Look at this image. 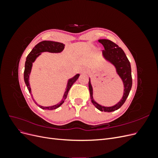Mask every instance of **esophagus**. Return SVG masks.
Wrapping results in <instances>:
<instances>
[{"instance_id": "1", "label": "esophagus", "mask_w": 158, "mask_h": 158, "mask_svg": "<svg viewBox=\"0 0 158 158\" xmlns=\"http://www.w3.org/2000/svg\"><path fill=\"white\" fill-rule=\"evenodd\" d=\"M88 71V70L86 69H81V72H82V73H86V72Z\"/></svg>"}]
</instances>
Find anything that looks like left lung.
<instances>
[{
	"label": "left lung",
	"instance_id": "8db88e82",
	"mask_svg": "<svg viewBox=\"0 0 158 158\" xmlns=\"http://www.w3.org/2000/svg\"><path fill=\"white\" fill-rule=\"evenodd\" d=\"M98 41L103 45L105 50L102 51V56L106 61L111 63L115 69L116 73L121 79L123 84V95L115 105L112 106H104L98 103L94 99V90L91 79L89 78V90L90 99L94 106L99 111L112 112L120 108L128 98L132 88V80L131 74V63L127 57L125 52L117 44L109 40H99Z\"/></svg>",
	"mask_w": 158,
	"mask_h": 158
}]
</instances>
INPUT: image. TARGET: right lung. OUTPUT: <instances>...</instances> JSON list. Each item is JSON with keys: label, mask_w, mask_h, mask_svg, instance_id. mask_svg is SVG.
<instances>
[{"label": "right lung", "mask_w": 158, "mask_h": 158, "mask_svg": "<svg viewBox=\"0 0 158 158\" xmlns=\"http://www.w3.org/2000/svg\"><path fill=\"white\" fill-rule=\"evenodd\" d=\"M65 45L63 44H61L59 42H55L52 41H43L39 44H37L33 49L31 50V51L30 52L29 55H27L26 60L25 63V69L24 73H23V78H24V82L27 88V89L29 90V92L31 94V97L33 98V100L35 102V103L42 109H46V110H53L56 108L59 107L64 102V100L67 98V95L69 93V91L70 90V88L73 84L76 82L77 79L79 78L80 74H76L73 78H69L68 80L67 84H66V87L64 91V95L63 96V98L60 101L55 105L51 106H40L37 102H35V99L33 98V95L31 94V88L30 87V76L31 72V69L33 63H34L36 59L38 56L41 55V52H52V53H59L63 51L64 49Z\"/></svg>", "instance_id": "add662e5"}]
</instances>
